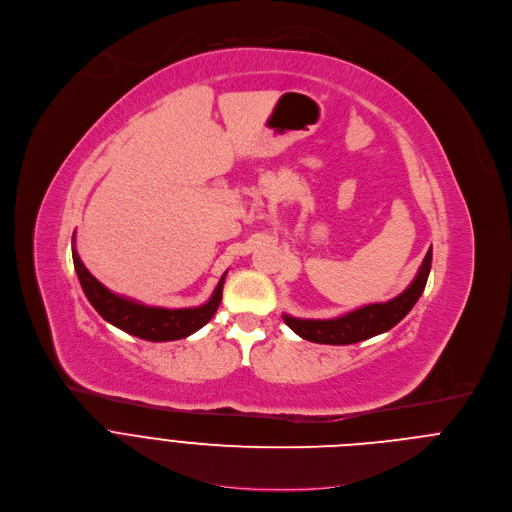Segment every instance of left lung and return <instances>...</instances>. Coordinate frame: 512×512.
I'll use <instances>...</instances> for the list:
<instances>
[{"label":"left lung","mask_w":512,"mask_h":512,"mask_svg":"<svg viewBox=\"0 0 512 512\" xmlns=\"http://www.w3.org/2000/svg\"><path fill=\"white\" fill-rule=\"evenodd\" d=\"M431 261L433 249L427 251L413 283L399 297L387 303H371L335 319H297L291 315H283V321L299 337L323 345H353L381 335L393 329L415 307L425 291L431 273Z\"/></svg>","instance_id":"left-lung-1"}]
</instances>
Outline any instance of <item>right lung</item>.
Returning a JSON list of instances; mask_svg holds the SVG:
<instances>
[{
    "label": "right lung",
    "mask_w": 512,
    "mask_h": 512,
    "mask_svg": "<svg viewBox=\"0 0 512 512\" xmlns=\"http://www.w3.org/2000/svg\"><path fill=\"white\" fill-rule=\"evenodd\" d=\"M71 253H73V267L77 271V279L81 283L85 297L93 305V309L107 323L145 341L159 343V341H177V339L189 337L191 333L199 331L205 323L211 321L223 297V283L227 273L221 277L211 299L201 307H189V309L149 307L133 299H125L121 295L111 293L87 271L75 247Z\"/></svg>",
    "instance_id": "right-lung-1"
}]
</instances>
